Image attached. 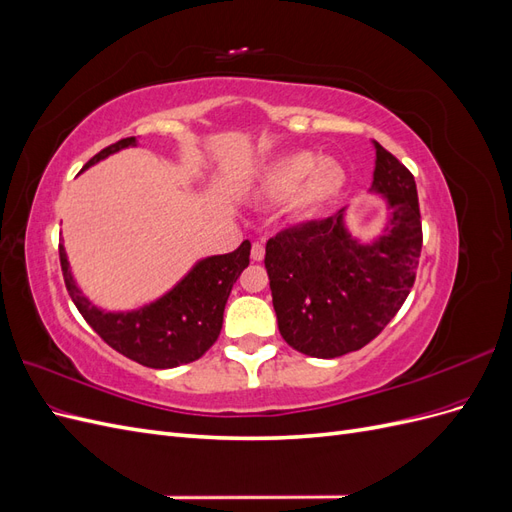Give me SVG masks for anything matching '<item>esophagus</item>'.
<instances>
[{
    "label": "esophagus",
    "mask_w": 512,
    "mask_h": 512,
    "mask_svg": "<svg viewBox=\"0 0 512 512\" xmlns=\"http://www.w3.org/2000/svg\"><path fill=\"white\" fill-rule=\"evenodd\" d=\"M262 258H265V245H262L260 241H256V243L252 245V260L260 262Z\"/></svg>",
    "instance_id": "1"
}]
</instances>
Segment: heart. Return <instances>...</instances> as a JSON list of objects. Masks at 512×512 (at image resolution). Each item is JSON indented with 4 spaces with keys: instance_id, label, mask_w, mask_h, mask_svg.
<instances>
[{
    "instance_id": "obj_1",
    "label": "heart",
    "mask_w": 512,
    "mask_h": 512,
    "mask_svg": "<svg viewBox=\"0 0 512 512\" xmlns=\"http://www.w3.org/2000/svg\"><path fill=\"white\" fill-rule=\"evenodd\" d=\"M344 183L346 173L337 160H316L312 151H290L262 166L256 192L269 203L290 198L294 211L314 213L335 200Z\"/></svg>"
}]
</instances>
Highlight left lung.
<instances>
[{
  "label": "left lung",
  "mask_w": 512,
  "mask_h": 512,
  "mask_svg": "<svg viewBox=\"0 0 512 512\" xmlns=\"http://www.w3.org/2000/svg\"><path fill=\"white\" fill-rule=\"evenodd\" d=\"M371 190L391 218L371 243L354 239L339 209L327 220L277 232L265 267L286 344L316 359L361 350L404 305L423 247L421 209L410 170L380 143Z\"/></svg>",
  "instance_id": "left-lung-1"
}]
</instances>
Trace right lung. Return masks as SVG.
<instances>
[{"mask_svg": "<svg viewBox=\"0 0 512 512\" xmlns=\"http://www.w3.org/2000/svg\"><path fill=\"white\" fill-rule=\"evenodd\" d=\"M134 145V136L121 138L96 153L85 168ZM250 250V241H243L235 252L198 260L173 290L132 312H104L91 303L74 282L64 245H59V260L76 309L108 346L145 367L170 369L200 359L215 344L228 294L250 265Z\"/></svg>", "mask_w": 512, "mask_h": 512, "instance_id": "obj_1", "label": "right lung"}]
</instances>
